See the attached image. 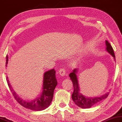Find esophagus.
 <instances>
[{"label": "esophagus", "mask_w": 122, "mask_h": 122, "mask_svg": "<svg viewBox=\"0 0 122 122\" xmlns=\"http://www.w3.org/2000/svg\"><path fill=\"white\" fill-rule=\"evenodd\" d=\"M59 73L61 76L67 75V74H66V70L64 68H60V69L59 71Z\"/></svg>", "instance_id": "obj_1"}]
</instances>
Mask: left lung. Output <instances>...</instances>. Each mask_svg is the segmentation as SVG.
<instances>
[{"mask_svg":"<svg viewBox=\"0 0 122 122\" xmlns=\"http://www.w3.org/2000/svg\"><path fill=\"white\" fill-rule=\"evenodd\" d=\"M106 50L114 57V60L115 61V54H114L113 47L111 46L110 43L107 41H106ZM77 71V69H74L72 72L69 74V77L72 80L74 88V91L72 95V98L73 101L78 106L82 108H89L108 97L109 94V92H107L105 94L100 97H96L94 98H89L83 96L80 92V89L79 88L78 79L77 75H76Z\"/></svg>","mask_w":122,"mask_h":122,"instance_id":"obj_1","label":"left lung"}]
</instances>
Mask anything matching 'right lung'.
Here are the masks:
<instances>
[{"mask_svg":"<svg viewBox=\"0 0 122 122\" xmlns=\"http://www.w3.org/2000/svg\"><path fill=\"white\" fill-rule=\"evenodd\" d=\"M8 60V56H7L6 66H7ZM56 72L54 69H53L44 73L42 93L41 96L37 97V98L30 102L23 101L17 95L16 92L12 89L11 85L9 84V80L7 77V81L14 97L19 104L25 108L30 109L31 110L35 111H42L46 109L50 106L53 99L54 90L57 85Z\"/></svg>","mask_w":122,"mask_h":122,"instance_id":"obj_1","label":"right lung"}]
</instances>
